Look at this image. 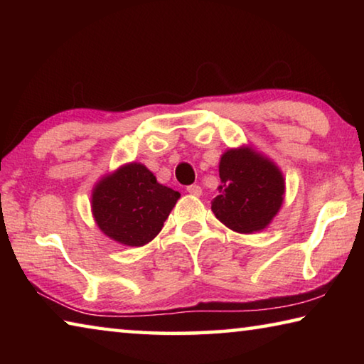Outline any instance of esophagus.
Listing matches in <instances>:
<instances>
[{
	"instance_id": "34e87169",
	"label": "esophagus",
	"mask_w": 364,
	"mask_h": 364,
	"mask_svg": "<svg viewBox=\"0 0 364 364\" xmlns=\"http://www.w3.org/2000/svg\"><path fill=\"white\" fill-rule=\"evenodd\" d=\"M186 191L191 196H196V197L202 196V188L199 186V184H191V186L186 188Z\"/></svg>"
}]
</instances>
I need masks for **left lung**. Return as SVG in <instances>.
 <instances>
[{
	"instance_id": "obj_1",
	"label": "left lung",
	"mask_w": 364,
	"mask_h": 364,
	"mask_svg": "<svg viewBox=\"0 0 364 364\" xmlns=\"http://www.w3.org/2000/svg\"><path fill=\"white\" fill-rule=\"evenodd\" d=\"M220 194L212 210L230 230L252 234L267 228L284 200L281 170L252 147L228 149L220 159Z\"/></svg>"
}]
</instances>
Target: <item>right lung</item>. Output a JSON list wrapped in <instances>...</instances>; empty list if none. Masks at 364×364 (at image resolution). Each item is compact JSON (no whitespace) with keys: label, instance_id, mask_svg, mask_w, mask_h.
Here are the masks:
<instances>
[{"label":"right lung","instance_id":"add662e5","mask_svg":"<svg viewBox=\"0 0 364 364\" xmlns=\"http://www.w3.org/2000/svg\"><path fill=\"white\" fill-rule=\"evenodd\" d=\"M178 199V191L160 184L143 164L132 162L96 183L91 210L107 237L141 247L160 232Z\"/></svg>","mask_w":364,"mask_h":364}]
</instances>
